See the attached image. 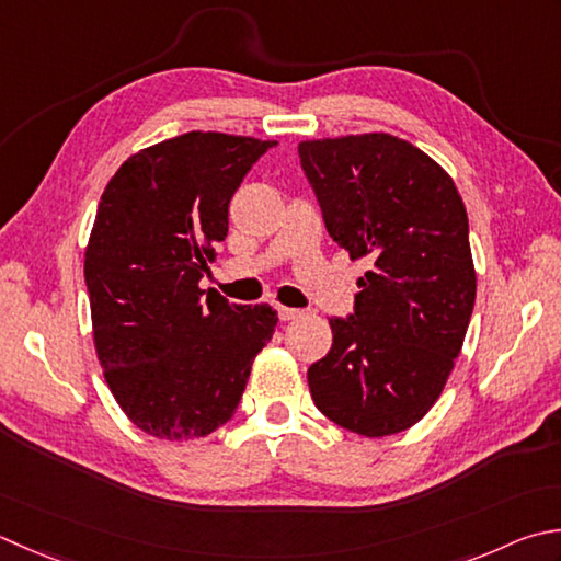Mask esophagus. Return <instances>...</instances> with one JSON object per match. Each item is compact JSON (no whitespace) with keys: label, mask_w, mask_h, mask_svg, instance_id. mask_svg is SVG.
<instances>
[{"label":"esophagus","mask_w":561,"mask_h":561,"mask_svg":"<svg viewBox=\"0 0 561 561\" xmlns=\"http://www.w3.org/2000/svg\"><path fill=\"white\" fill-rule=\"evenodd\" d=\"M277 313H279L282 321H296V318H301V316H304V311H299V309H289V306H277Z\"/></svg>","instance_id":"34e87169"}]
</instances>
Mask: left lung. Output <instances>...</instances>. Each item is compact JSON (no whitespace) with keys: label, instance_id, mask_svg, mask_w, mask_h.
Segmentation results:
<instances>
[{"label":"left lung","instance_id":"1","mask_svg":"<svg viewBox=\"0 0 561 561\" xmlns=\"http://www.w3.org/2000/svg\"><path fill=\"white\" fill-rule=\"evenodd\" d=\"M328 233L357 279L355 316L309 367L313 403L350 433L387 437L433 409L462 353L477 299L469 221L453 178L391 134L299 142Z\"/></svg>","mask_w":561,"mask_h":561}]
</instances>
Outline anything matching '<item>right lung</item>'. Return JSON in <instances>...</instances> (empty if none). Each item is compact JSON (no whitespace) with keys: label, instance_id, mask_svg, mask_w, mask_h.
I'll return each instance as SVG.
<instances>
[{"label":"right lung","instance_id":"1","mask_svg":"<svg viewBox=\"0 0 561 561\" xmlns=\"http://www.w3.org/2000/svg\"><path fill=\"white\" fill-rule=\"evenodd\" d=\"M277 140L192 130L134 152L108 180L84 250L94 353L142 433L196 440L233 419L277 311L199 289L228 202Z\"/></svg>","mask_w":561,"mask_h":561}]
</instances>
